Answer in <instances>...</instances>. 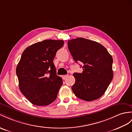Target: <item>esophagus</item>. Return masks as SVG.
Segmentation results:
<instances>
[{
    "label": "esophagus",
    "mask_w": 132,
    "mask_h": 132,
    "mask_svg": "<svg viewBox=\"0 0 132 132\" xmlns=\"http://www.w3.org/2000/svg\"><path fill=\"white\" fill-rule=\"evenodd\" d=\"M67 77H68V76H67V75L62 76V78H63V79H64V80L66 79L67 78Z\"/></svg>",
    "instance_id": "esophagus-1"
}]
</instances>
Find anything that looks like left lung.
Listing matches in <instances>:
<instances>
[{"label":"left lung","mask_w":132,"mask_h":132,"mask_svg":"<svg viewBox=\"0 0 132 132\" xmlns=\"http://www.w3.org/2000/svg\"><path fill=\"white\" fill-rule=\"evenodd\" d=\"M68 46L75 62L83 64L82 73L73 74L76 79L72 87L73 93L86 101L99 98L113 78L111 55L100 44L85 38L68 40Z\"/></svg>","instance_id":"obj_1"}]
</instances>
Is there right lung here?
<instances>
[{
  "instance_id": "1",
  "label": "right lung",
  "mask_w": 132,
  "mask_h": 132,
  "mask_svg": "<svg viewBox=\"0 0 132 132\" xmlns=\"http://www.w3.org/2000/svg\"><path fill=\"white\" fill-rule=\"evenodd\" d=\"M63 40H45L26 49L16 68L19 87L31 103L46 106L56 98L63 85L53 59L63 47Z\"/></svg>"
}]
</instances>
